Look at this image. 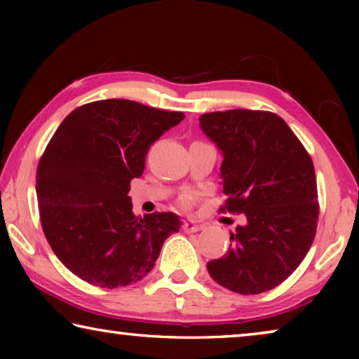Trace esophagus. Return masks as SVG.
Instances as JSON below:
<instances>
[{
	"mask_svg": "<svg viewBox=\"0 0 359 359\" xmlns=\"http://www.w3.org/2000/svg\"><path fill=\"white\" fill-rule=\"evenodd\" d=\"M182 228H184V231H187V233H196V231L203 229V224L193 220H185L184 224H182Z\"/></svg>",
	"mask_w": 359,
	"mask_h": 359,
	"instance_id": "1",
	"label": "esophagus"
}]
</instances>
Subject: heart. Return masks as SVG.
<instances>
[{
  "mask_svg": "<svg viewBox=\"0 0 359 359\" xmlns=\"http://www.w3.org/2000/svg\"><path fill=\"white\" fill-rule=\"evenodd\" d=\"M191 201H193L191 194H185V196L180 199V204L184 205V208H190V205H191Z\"/></svg>",
  "mask_w": 359,
  "mask_h": 359,
  "instance_id": "b5f03b06",
  "label": "heart"
}]
</instances>
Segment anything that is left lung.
<instances>
[{
    "label": "left lung",
    "instance_id": "obj_1",
    "mask_svg": "<svg viewBox=\"0 0 359 359\" xmlns=\"http://www.w3.org/2000/svg\"><path fill=\"white\" fill-rule=\"evenodd\" d=\"M199 126L223 155L224 209L245 217L229 233L228 253L209 261L208 271L234 293H264L293 274L313 242L318 194L312 158L272 112L203 114Z\"/></svg>",
    "mask_w": 359,
    "mask_h": 359
}]
</instances>
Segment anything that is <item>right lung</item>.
Segmentation results:
<instances>
[{"label":"right lung","mask_w":359,"mask_h":359,"mask_svg":"<svg viewBox=\"0 0 359 359\" xmlns=\"http://www.w3.org/2000/svg\"><path fill=\"white\" fill-rule=\"evenodd\" d=\"M184 118L130 100H104L62 121L39 161L36 194L46 239L72 274L117 288L154 269L182 223L172 212L136 217L130 182L142 175L150 145Z\"/></svg>","instance_id":"obj_1"}]
</instances>
